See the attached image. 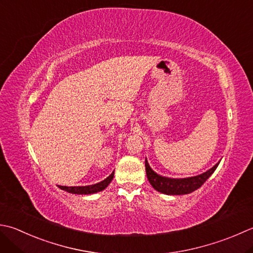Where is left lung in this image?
<instances>
[{
    "mask_svg": "<svg viewBox=\"0 0 253 253\" xmlns=\"http://www.w3.org/2000/svg\"><path fill=\"white\" fill-rule=\"evenodd\" d=\"M218 165L219 162L216 163L211 169L207 170L206 172L202 173L200 175L184 177V179H171V177L157 174V173L150 168L147 159L145 161L147 177L148 180H149L150 184L152 185L153 189L167 195L189 194V193H192L195 190L200 189V187L204 184L205 181L214 173Z\"/></svg>",
    "mask_w": 253,
    "mask_h": 253,
    "instance_id": "8db88e82",
    "label": "left lung"
}]
</instances>
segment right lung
Returning a JSON list of instances; mask_svg holds the SVG:
<instances>
[{"instance_id":"add662e5","label":"right lung","mask_w":253,"mask_h":253,"mask_svg":"<svg viewBox=\"0 0 253 253\" xmlns=\"http://www.w3.org/2000/svg\"><path fill=\"white\" fill-rule=\"evenodd\" d=\"M114 177V172H112L111 175H108L105 180L102 182H98L96 184L93 185H86V186H61L59 185L61 190L66 191L68 193H72V194H94V193L101 192L104 189H106L107 185L110 184Z\"/></svg>"}]
</instances>
